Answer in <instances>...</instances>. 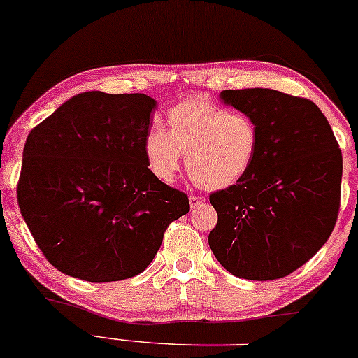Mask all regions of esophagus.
Returning a JSON list of instances; mask_svg holds the SVG:
<instances>
[{"label":"esophagus","instance_id":"34e87169","mask_svg":"<svg viewBox=\"0 0 358 358\" xmlns=\"http://www.w3.org/2000/svg\"><path fill=\"white\" fill-rule=\"evenodd\" d=\"M205 203V198L203 196H196V195H190V205L192 208H196V206L203 205Z\"/></svg>","mask_w":358,"mask_h":358}]
</instances>
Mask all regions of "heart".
I'll use <instances>...</instances> for the list:
<instances>
[{
  "label": "heart",
  "mask_w": 358,
  "mask_h": 358,
  "mask_svg": "<svg viewBox=\"0 0 358 358\" xmlns=\"http://www.w3.org/2000/svg\"><path fill=\"white\" fill-rule=\"evenodd\" d=\"M166 131L155 128L145 138L150 171L170 183L187 153V171L205 190L238 182L258 148L257 124L245 113H228L200 96L180 101L166 115Z\"/></svg>",
  "instance_id": "b5f03b06"
}]
</instances>
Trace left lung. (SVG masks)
Instances as JSON below:
<instances>
[{
    "instance_id": "8db88e82",
    "label": "left lung",
    "mask_w": 358,
    "mask_h": 358,
    "mask_svg": "<svg viewBox=\"0 0 358 358\" xmlns=\"http://www.w3.org/2000/svg\"><path fill=\"white\" fill-rule=\"evenodd\" d=\"M222 100L257 124L258 148L242 178L213 192L208 243L235 277L283 278L324 247L340 210L342 152L320 108L270 88L225 90Z\"/></svg>"
}]
</instances>
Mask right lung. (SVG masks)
Here are the masks:
<instances>
[{"label": "right lung", "instance_id": "1", "mask_svg": "<svg viewBox=\"0 0 358 358\" xmlns=\"http://www.w3.org/2000/svg\"><path fill=\"white\" fill-rule=\"evenodd\" d=\"M155 106L141 93L86 92L29 131L18 205L59 272L93 283L135 277L152 264L168 225L190 212L188 196L146 165Z\"/></svg>", "mask_w": 358, "mask_h": 358}]
</instances>
